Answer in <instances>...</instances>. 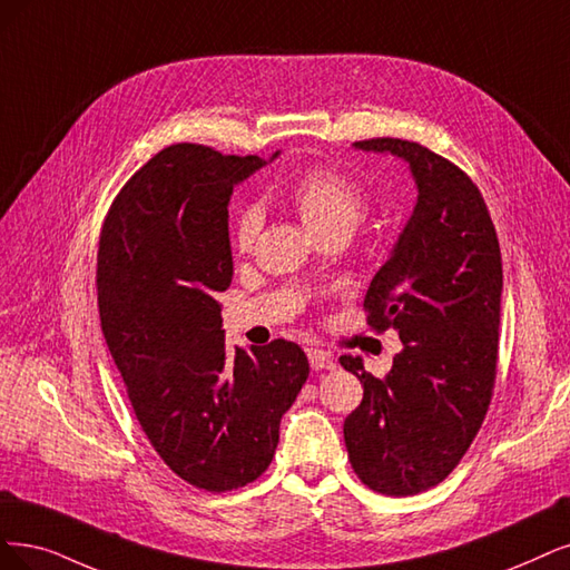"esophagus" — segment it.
<instances>
[{
    "label": "esophagus",
    "mask_w": 570,
    "mask_h": 570,
    "mask_svg": "<svg viewBox=\"0 0 570 570\" xmlns=\"http://www.w3.org/2000/svg\"><path fill=\"white\" fill-rule=\"evenodd\" d=\"M307 360H309V366L312 371H333L335 368V362L331 352H324V350H307Z\"/></svg>",
    "instance_id": "34e87169"
}]
</instances>
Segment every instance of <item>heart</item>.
<instances>
[{"label":"heart","instance_id":"heart-1","mask_svg":"<svg viewBox=\"0 0 570 570\" xmlns=\"http://www.w3.org/2000/svg\"><path fill=\"white\" fill-rule=\"evenodd\" d=\"M284 199L301 216L314 237H347L364 214V193L352 178L335 168H307L284 189ZM263 225L258 206H246L237 216L232 242L239 250H248Z\"/></svg>","mask_w":570,"mask_h":570}]
</instances>
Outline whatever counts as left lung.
I'll list each match as a JSON object with an SVG mask.
<instances>
[{
	"label": "left lung",
	"mask_w": 570,
	"mask_h": 570,
	"mask_svg": "<svg viewBox=\"0 0 570 570\" xmlns=\"http://www.w3.org/2000/svg\"><path fill=\"white\" fill-rule=\"evenodd\" d=\"M364 153L402 157L417 202L364 309L404 350L385 377L341 356L364 385L345 417L354 474L375 493L406 498L444 481L487 417L498 368L502 261L491 214L472 178L420 142L368 138Z\"/></svg>",
	"instance_id": "8db88e82"
}]
</instances>
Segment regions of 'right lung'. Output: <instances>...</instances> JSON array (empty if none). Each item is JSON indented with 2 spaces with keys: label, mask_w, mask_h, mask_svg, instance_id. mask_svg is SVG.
Wrapping results in <instances>:
<instances>
[{
  "label": "right lung",
  "mask_w": 570,
  "mask_h": 570,
  "mask_svg": "<svg viewBox=\"0 0 570 570\" xmlns=\"http://www.w3.org/2000/svg\"><path fill=\"white\" fill-rule=\"evenodd\" d=\"M261 166L195 142L164 147L121 187L98 244L100 328L138 423L168 468L210 493L269 468L309 375L291 341L225 347L227 204Z\"/></svg>",
  "instance_id": "1"
}]
</instances>
